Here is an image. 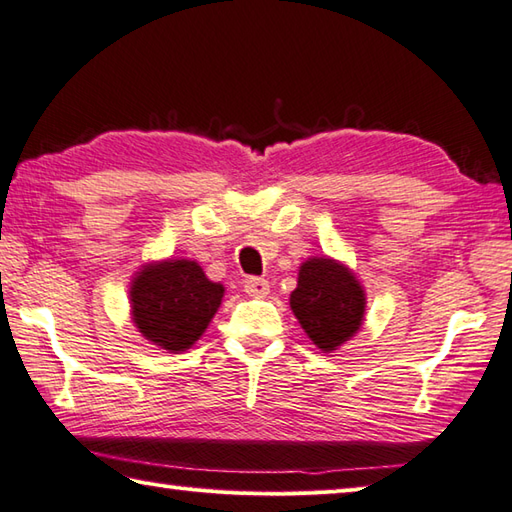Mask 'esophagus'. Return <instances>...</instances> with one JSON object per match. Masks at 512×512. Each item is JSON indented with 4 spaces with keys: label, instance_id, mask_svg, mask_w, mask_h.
I'll use <instances>...</instances> for the list:
<instances>
[{
    "label": "esophagus",
    "instance_id": "esophagus-1",
    "mask_svg": "<svg viewBox=\"0 0 512 512\" xmlns=\"http://www.w3.org/2000/svg\"><path fill=\"white\" fill-rule=\"evenodd\" d=\"M244 292L248 297H266L270 292L268 281L262 277H248L244 281Z\"/></svg>",
    "mask_w": 512,
    "mask_h": 512
}]
</instances>
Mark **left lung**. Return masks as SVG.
<instances>
[{"label": "left lung", "mask_w": 512, "mask_h": 512, "mask_svg": "<svg viewBox=\"0 0 512 512\" xmlns=\"http://www.w3.org/2000/svg\"><path fill=\"white\" fill-rule=\"evenodd\" d=\"M290 308L310 341L323 352H334L361 330L365 290L347 266L330 257H312L299 268Z\"/></svg>", "instance_id": "1"}]
</instances>
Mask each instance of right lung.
I'll use <instances>...</instances> for the list:
<instances>
[{"instance_id":"right-lung-1","label":"right lung","mask_w":512,"mask_h":512,"mask_svg":"<svg viewBox=\"0 0 512 512\" xmlns=\"http://www.w3.org/2000/svg\"><path fill=\"white\" fill-rule=\"evenodd\" d=\"M222 297L224 286L206 277L191 259L147 264L129 288L138 332L173 354L189 350L200 339Z\"/></svg>"}]
</instances>
